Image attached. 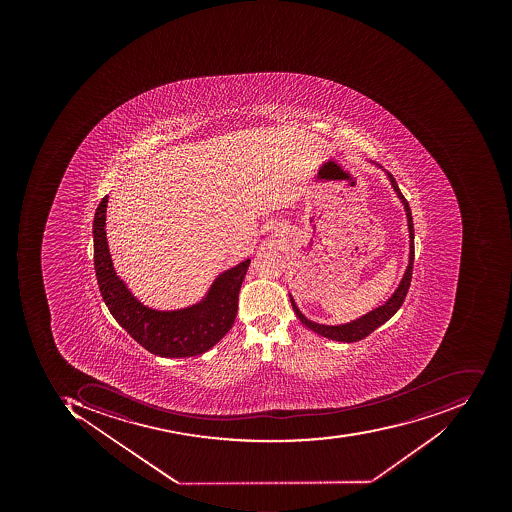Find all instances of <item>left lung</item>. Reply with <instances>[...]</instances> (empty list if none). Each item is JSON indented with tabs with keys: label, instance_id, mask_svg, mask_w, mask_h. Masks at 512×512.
Instances as JSON below:
<instances>
[{
	"label": "left lung",
	"instance_id": "left-lung-1",
	"mask_svg": "<svg viewBox=\"0 0 512 512\" xmlns=\"http://www.w3.org/2000/svg\"><path fill=\"white\" fill-rule=\"evenodd\" d=\"M371 163L380 167L381 171H385L380 164L374 163V161H371ZM385 174L386 177H388V180L391 181L392 189H394L395 194H397L398 200L401 201L403 208H405L406 220H408L409 229L408 266H406L405 274L401 277L400 283H398L394 294H392L385 303L381 304V306L369 311L368 314L361 315V317L343 324H320L309 320V318H306L301 314L297 303H295L294 297L289 294L292 309H294L297 317L300 318L301 323H303L306 328L314 331L315 334L329 338V340L343 341V343H354V341L363 340V338L368 337L371 332H374L375 329L380 328L381 324H385L389 318L394 317L395 312L401 308V304H403L406 294H408L409 284H411L412 278V264H414V223H412V214L411 208H409V203L406 201V198L403 197V194H401L397 181H395V178L392 177V174H389L388 171H385Z\"/></svg>",
	"mask_w": 512,
	"mask_h": 512
}]
</instances>
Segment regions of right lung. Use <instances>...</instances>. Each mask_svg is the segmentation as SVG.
<instances>
[{
  "label": "right lung",
  "instance_id": "obj_1",
  "mask_svg": "<svg viewBox=\"0 0 512 512\" xmlns=\"http://www.w3.org/2000/svg\"><path fill=\"white\" fill-rule=\"evenodd\" d=\"M107 195L94 217V266L98 288L112 317L144 349L158 357L204 354L228 334L237 317L238 294L251 258L221 272L198 303L175 311L144 306L118 277L106 238Z\"/></svg>",
  "mask_w": 512,
  "mask_h": 512
}]
</instances>
